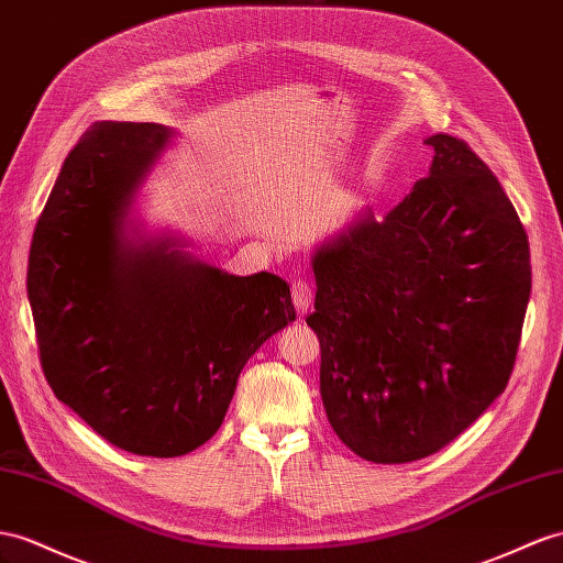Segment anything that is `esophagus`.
Wrapping results in <instances>:
<instances>
[{
  "mask_svg": "<svg viewBox=\"0 0 563 563\" xmlns=\"http://www.w3.org/2000/svg\"><path fill=\"white\" fill-rule=\"evenodd\" d=\"M292 301L299 316H307L311 301H313V287L309 280H297L292 283Z\"/></svg>",
  "mask_w": 563,
  "mask_h": 563,
  "instance_id": "obj_1",
  "label": "esophagus"
}]
</instances>
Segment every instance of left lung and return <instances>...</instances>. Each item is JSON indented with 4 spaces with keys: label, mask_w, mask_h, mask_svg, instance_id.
Returning a JSON list of instances; mask_svg holds the SVG:
<instances>
[{
    "label": "left lung",
    "mask_w": 563,
    "mask_h": 563,
    "mask_svg": "<svg viewBox=\"0 0 563 563\" xmlns=\"http://www.w3.org/2000/svg\"><path fill=\"white\" fill-rule=\"evenodd\" d=\"M428 178L311 256L321 397L335 435L373 464L435 454L504 393L530 299V250L495 173L432 135Z\"/></svg>",
    "instance_id": "8db88e82"
}]
</instances>
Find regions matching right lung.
Masks as SVG:
<instances>
[{"label":"right lung","instance_id":"obj_1","mask_svg":"<svg viewBox=\"0 0 563 563\" xmlns=\"http://www.w3.org/2000/svg\"><path fill=\"white\" fill-rule=\"evenodd\" d=\"M168 142L158 123H95L42 211L31 256L40 364L56 399L140 456H180L221 428L240 371L297 319L273 273L230 276L178 240H128L125 216Z\"/></svg>","mask_w":563,"mask_h":563}]
</instances>
